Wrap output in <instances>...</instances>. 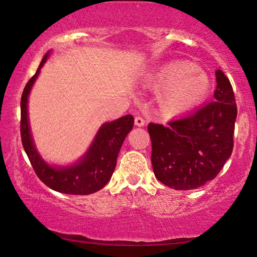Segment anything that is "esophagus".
<instances>
[{"mask_svg":"<svg viewBox=\"0 0 257 257\" xmlns=\"http://www.w3.org/2000/svg\"><path fill=\"white\" fill-rule=\"evenodd\" d=\"M135 124L137 126H140V127H142V126L145 125V120H144V118H142V117H136L135 118Z\"/></svg>","mask_w":257,"mask_h":257,"instance_id":"esophagus-1","label":"esophagus"}]
</instances>
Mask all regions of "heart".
<instances>
[{
  "label": "heart",
  "instance_id": "obj_1",
  "mask_svg": "<svg viewBox=\"0 0 257 257\" xmlns=\"http://www.w3.org/2000/svg\"><path fill=\"white\" fill-rule=\"evenodd\" d=\"M149 80L161 89L158 103L167 115H178L201 104L208 96L209 76L191 62H172L150 73Z\"/></svg>",
  "mask_w": 257,
  "mask_h": 257
}]
</instances>
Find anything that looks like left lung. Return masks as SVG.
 <instances>
[{
    "label": "left lung",
    "mask_w": 257,
    "mask_h": 257,
    "mask_svg": "<svg viewBox=\"0 0 257 257\" xmlns=\"http://www.w3.org/2000/svg\"><path fill=\"white\" fill-rule=\"evenodd\" d=\"M214 101L191 114L147 126L154 175L168 187L188 191L213 180L229 159L237 115L233 87L216 70Z\"/></svg>",
    "instance_id": "1"
}]
</instances>
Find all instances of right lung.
Here are the masks:
<instances>
[{"label": "right lung", "mask_w": 257, "mask_h": 257, "mask_svg": "<svg viewBox=\"0 0 257 257\" xmlns=\"http://www.w3.org/2000/svg\"><path fill=\"white\" fill-rule=\"evenodd\" d=\"M49 56L50 51L45 54L36 73L27 83L21 98V138L24 151L37 177L48 187L65 194H92L103 188L111 179L117 164L119 151L126 136L133 127L135 118L127 114L117 120L101 125L89 150L77 163L68 166L49 165L40 156L35 146L28 118V99L30 91Z\"/></svg>", "instance_id": "1"}]
</instances>
